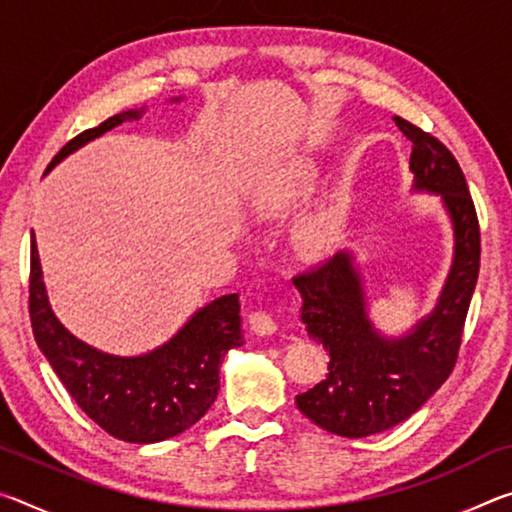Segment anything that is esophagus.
Returning <instances> with one entry per match:
<instances>
[{
    "mask_svg": "<svg viewBox=\"0 0 512 512\" xmlns=\"http://www.w3.org/2000/svg\"><path fill=\"white\" fill-rule=\"evenodd\" d=\"M250 329H253V334L257 336H271L277 332V323L271 314H266V311H255V314H250L248 318Z\"/></svg>",
    "mask_w": 512,
    "mask_h": 512,
    "instance_id": "obj_1",
    "label": "esophagus"
}]
</instances>
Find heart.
Listing matches in <instances>:
<instances>
[{
    "label": "heart",
    "mask_w": 512,
    "mask_h": 512,
    "mask_svg": "<svg viewBox=\"0 0 512 512\" xmlns=\"http://www.w3.org/2000/svg\"><path fill=\"white\" fill-rule=\"evenodd\" d=\"M341 235L343 212L336 205H332L300 219L291 232V246L300 259L318 262V259H325L329 253H334V248L341 241Z\"/></svg>",
    "instance_id": "obj_1"
}]
</instances>
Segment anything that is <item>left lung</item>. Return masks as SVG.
Instances as JSON below:
<instances>
[{"instance_id": "obj_1", "label": "left lung", "mask_w": 512, "mask_h": 512, "mask_svg": "<svg viewBox=\"0 0 512 512\" xmlns=\"http://www.w3.org/2000/svg\"><path fill=\"white\" fill-rule=\"evenodd\" d=\"M393 119L413 144L411 192L438 196L445 210L452 264L436 305L402 334L381 332L370 318L366 277L352 250L293 280L302 298L300 320L329 352L325 379L296 395V404L320 429L343 438L397 427L443 386L479 277V221L461 167L436 137Z\"/></svg>"}]
</instances>
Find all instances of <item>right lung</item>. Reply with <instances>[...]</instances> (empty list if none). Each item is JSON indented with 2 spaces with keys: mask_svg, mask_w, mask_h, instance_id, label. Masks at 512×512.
Masks as SVG:
<instances>
[{
  "mask_svg": "<svg viewBox=\"0 0 512 512\" xmlns=\"http://www.w3.org/2000/svg\"><path fill=\"white\" fill-rule=\"evenodd\" d=\"M144 112L146 106L124 110L76 135L51 160L45 176L67 155ZM29 309L38 348L67 393L88 418L124 443H162L194 427L219 395L223 357L244 345L239 293H228L198 307L169 341L149 352L115 354L94 348L69 332L51 309L33 232Z\"/></svg>",
  "mask_w": 512,
  "mask_h": 512,
  "instance_id": "obj_1",
  "label": "right lung"
}]
</instances>
